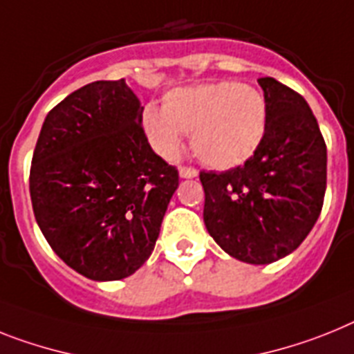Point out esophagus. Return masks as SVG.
Masks as SVG:
<instances>
[{
  "instance_id": "obj_1",
  "label": "esophagus",
  "mask_w": 354,
  "mask_h": 354,
  "mask_svg": "<svg viewBox=\"0 0 354 354\" xmlns=\"http://www.w3.org/2000/svg\"><path fill=\"white\" fill-rule=\"evenodd\" d=\"M178 171H180V178H183V180H191V178L198 176V171L192 167H180Z\"/></svg>"
}]
</instances>
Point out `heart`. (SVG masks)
Segmentation results:
<instances>
[{"label": "heart", "mask_w": 354, "mask_h": 354, "mask_svg": "<svg viewBox=\"0 0 354 354\" xmlns=\"http://www.w3.org/2000/svg\"><path fill=\"white\" fill-rule=\"evenodd\" d=\"M142 127L162 158H176L185 133L205 165L234 169L259 151L268 129V102L261 90L241 82L180 86L165 93L162 109H144Z\"/></svg>", "instance_id": "1"}]
</instances>
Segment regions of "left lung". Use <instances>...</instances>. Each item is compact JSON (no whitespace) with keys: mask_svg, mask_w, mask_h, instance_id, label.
<instances>
[{"mask_svg":"<svg viewBox=\"0 0 354 354\" xmlns=\"http://www.w3.org/2000/svg\"><path fill=\"white\" fill-rule=\"evenodd\" d=\"M268 102V129L245 165L200 172L203 221L234 259L270 264L292 254L322 210L328 151L302 95L272 77L257 79Z\"/></svg>","mask_w":354,"mask_h":354,"instance_id":"1","label":"left lung"}]
</instances>
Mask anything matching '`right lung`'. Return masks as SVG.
I'll list each match as a JSON object with an SVG mask.
<instances>
[{"label": "right lung", "mask_w": 354, "mask_h": 354, "mask_svg": "<svg viewBox=\"0 0 354 354\" xmlns=\"http://www.w3.org/2000/svg\"><path fill=\"white\" fill-rule=\"evenodd\" d=\"M124 79L82 86L46 115L30 167L35 221L91 281H120L153 254L178 171L151 149Z\"/></svg>", "instance_id": "right-lung-1"}]
</instances>
